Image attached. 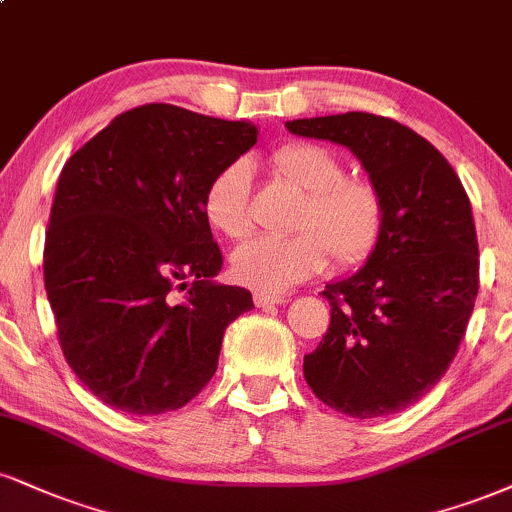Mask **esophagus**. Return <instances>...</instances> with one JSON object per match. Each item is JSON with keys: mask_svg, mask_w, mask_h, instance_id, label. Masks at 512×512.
Listing matches in <instances>:
<instances>
[{"mask_svg": "<svg viewBox=\"0 0 512 512\" xmlns=\"http://www.w3.org/2000/svg\"><path fill=\"white\" fill-rule=\"evenodd\" d=\"M252 300H255V305H257V307L281 305V303H283V295H274V293H262V291H255V293H252Z\"/></svg>", "mask_w": 512, "mask_h": 512, "instance_id": "obj_1", "label": "esophagus"}]
</instances>
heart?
Instances as JSON below:
<instances>
[{"mask_svg": "<svg viewBox=\"0 0 512 512\" xmlns=\"http://www.w3.org/2000/svg\"><path fill=\"white\" fill-rule=\"evenodd\" d=\"M272 171L300 190L305 202L295 214L293 236L252 238L233 252V276L262 293H283L317 276L334 260L338 269L365 264L386 226V205L367 178L346 176L341 159L312 143L283 145L269 157ZM207 224L221 236L240 240L255 226L252 171L231 162L207 181L202 193Z\"/></svg>", "mask_w": 512, "mask_h": 512, "instance_id": "heart-1", "label": "heart"}]
</instances>
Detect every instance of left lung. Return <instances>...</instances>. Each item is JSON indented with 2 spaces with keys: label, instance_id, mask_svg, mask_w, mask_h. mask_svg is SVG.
Returning a JSON list of instances; mask_svg holds the SVG:
<instances>
[{
  "label": "left lung",
  "instance_id": "left-lung-1",
  "mask_svg": "<svg viewBox=\"0 0 512 512\" xmlns=\"http://www.w3.org/2000/svg\"><path fill=\"white\" fill-rule=\"evenodd\" d=\"M355 152L386 226L360 272L324 288L331 322L305 355L312 393L343 415H391L420 400L458 353L479 291L470 197L448 159L403 123L348 112L288 121Z\"/></svg>",
  "mask_w": 512,
  "mask_h": 512
}]
</instances>
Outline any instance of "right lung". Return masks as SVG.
<instances>
[{
    "mask_svg": "<svg viewBox=\"0 0 512 512\" xmlns=\"http://www.w3.org/2000/svg\"><path fill=\"white\" fill-rule=\"evenodd\" d=\"M257 140L245 121L143 104L61 169L45 236V288L61 353L97 398L133 415L190 403L221 338L252 307L219 286L221 250L202 193Z\"/></svg>",
    "mask_w": 512,
    "mask_h": 512,
    "instance_id": "obj_1",
    "label": "right lung"
}]
</instances>
